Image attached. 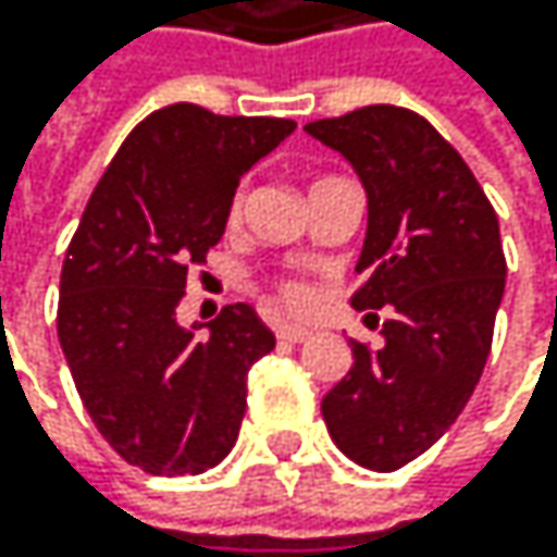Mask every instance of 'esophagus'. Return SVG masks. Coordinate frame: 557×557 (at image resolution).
<instances>
[{
  "instance_id": "1",
  "label": "esophagus",
  "mask_w": 557,
  "mask_h": 557,
  "mask_svg": "<svg viewBox=\"0 0 557 557\" xmlns=\"http://www.w3.org/2000/svg\"><path fill=\"white\" fill-rule=\"evenodd\" d=\"M276 337H281V341H290V344H304V341L310 337V331L300 327V324H276Z\"/></svg>"
}]
</instances>
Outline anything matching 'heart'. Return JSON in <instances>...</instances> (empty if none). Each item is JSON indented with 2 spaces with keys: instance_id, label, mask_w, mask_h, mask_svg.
I'll use <instances>...</instances> for the list:
<instances>
[{
  "instance_id": "b5f03b06",
  "label": "heart",
  "mask_w": 557,
  "mask_h": 557,
  "mask_svg": "<svg viewBox=\"0 0 557 557\" xmlns=\"http://www.w3.org/2000/svg\"><path fill=\"white\" fill-rule=\"evenodd\" d=\"M240 210H244V189H237V194H233V200H230V220H237ZM284 297H287L290 304H307L310 294H307L300 284H290V287H284Z\"/></svg>"
}]
</instances>
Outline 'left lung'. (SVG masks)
<instances>
[{"instance_id": "8db88e82", "label": "left lung", "mask_w": 557, "mask_h": 557, "mask_svg": "<svg viewBox=\"0 0 557 557\" xmlns=\"http://www.w3.org/2000/svg\"><path fill=\"white\" fill-rule=\"evenodd\" d=\"M304 129L354 166L368 197L350 304L394 310L381 350L350 344V371L320 414L354 465L397 471L458 421L481 381L508 273L498 216L458 149L411 110L363 106Z\"/></svg>"}]
</instances>
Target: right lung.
<instances>
[{"instance_id": "right-lung-1", "label": "right lung", "mask_w": 557, "mask_h": 557, "mask_svg": "<svg viewBox=\"0 0 557 557\" xmlns=\"http://www.w3.org/2000/svg\"><path fill=\"white\" fill-rule=\"evenodd\" d=\"M294 129L163 106L123 139L83 210L59 276V344L99 434L146 474H200L237 444L247 371L273 334L247 304L189 327L176 307L240 176Z\"/></svg>"}]
</instances>
